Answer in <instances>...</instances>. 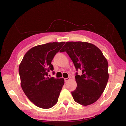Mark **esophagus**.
Returning a JSON list of instances; mask_svg holds the SVG:
<instances>
[{"instance_id": "obj_1", "label": "esophagus", "mask_w": 126, "mask_h": 126, "mask_svg": "<svg viewBox=\"0 0 126 126\" xmlns=\"http://www.w3.org/2000/svg\"><path fill=\"white\" fill-rule=\"evenodd\" d=\"M70 79V77H68V78H64V81H65V82H67L68 81H69V80Z\"/></svg>"}]
</instances>
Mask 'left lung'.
I'll return each mask as SVG.
<instances>
[{"label":"left lung","mask_w":126,"mask_h":126,"mask_svg":"<svg viewBox=\"0 0 126 126\" xmlns=\"http://www.w3.org/2000/svg\"><path fill=\"white\" fill-rule=\"evenodd\" d=\"M64 51L70 57L76 70L82 71L80 75L76 74L77 86L71 92L74 100L82 106L93 104L101 96L108 80L107 60L97 47L86 42H67L60 51Z\"/></svg>","instance_id":"left-lung-1"}]
</instances>
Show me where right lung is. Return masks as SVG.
<instances>
[{
  "mask_svg": "<svg viewBox=\"0 0 126 126\" xmlns=\"http://www.w3.org/2000/svg\"><path fill=\"white\" fill-rule=\"evenodd\" d=\"M65 42L49 43L32 47L26 53L19 67L21 86L29 99L43 109L52 107L58 101L64 85L63 78H49L54 70L51 63Z\"/></svg>",
  "mask_w": 126,
  "mask_h": 126,
  "instance_id": "add662e5",
  "label": "right lung"
}]
</instances>
